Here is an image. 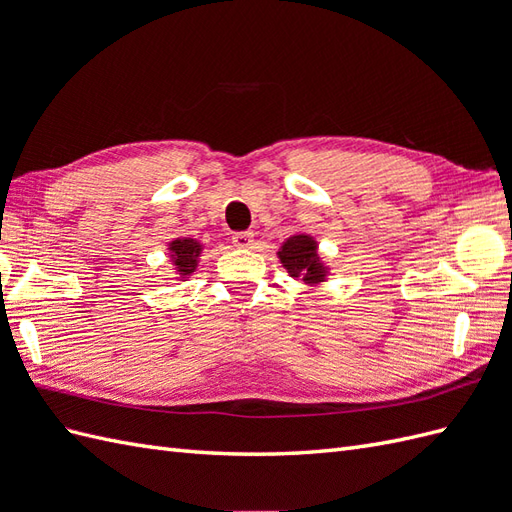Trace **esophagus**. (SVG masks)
<instances>
[{"instance_id":"obj_1","label":"esophagus","mask_w":512,"mask_h":512,"mask_svg":"<svg viewBox=\"0 0 512 512\" xmlns=\"http://www.w3.org/2000/svg\"><path fill=\"white\" fill-rule=\"evenodd\" d=\"M232 243H235V247H252L254 232H250V230L235 232V235H232Z\"/></svg>"}]
</instances>
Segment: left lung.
Returning <instances> with one entry per match:
<instances>
[{"label":"left lung","mask_w":512,"mask_h":512,"mask_svg":"<svg viewBox=\"0 0 512 512\" xmlns=\"http://www.w3.org/2000/svg\"><path fill=\"white\" fill-rule=\"evenodd\" d=\"M280 260L292 277H301L307 284L320 282L324 277V269L316 256V243L307 235L290 237L282 247Z\"/></svg>","instance_id":"left-lung-1"}]
</instances>
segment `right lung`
Returning a JSON list of instances; mask_svg holds the SVG:
<instances>
[{"label":"right lung","mask_w":512,"mask_h":512,"mask_svg":"<svg viewBox=\"0 0 512 512\" xmlns=\"http://www.w3.org/2000/svg\"><path fill=\"white\" fill-rule=\"evenodd\" d=\"M170 258L181 275H188L196 269V256L200 254V245L194 239H177L170 243Z\"/></svg>","instance_id":"obj_1"}]
</instances>
